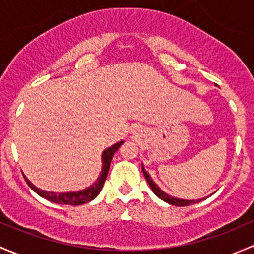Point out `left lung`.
I'll return each instance as SVG.
<instances>
[{"label": "left lung", "instance_id": "obj_1", "mask_svg": "<svg viewBox=\"0 0 254 254\" xmlns=\"http://www.w3.org/2000/svg\"><path fill=\"white\" fill-rule=\"evenodd\" d=\"M142 173H143V175H145L146 180H147L148 185L151 186L152 191L154 192V194H156V196H158L159 198L163 199V201H164V202H167V203L173 204V205H178V207H185V205H190V204L198 203V202L202 201V198H201V199H181V198H175V197L169 196V194L165 193L164 191H162L161 189H159L158 186H157V184L154 183L153 180H152L151 176H149L148 173L145 170V168H143V165H142ZM203 199H204V198H203Z\"/></svg>", "mask_w": 254, "mask_h": 254}]
</instances>
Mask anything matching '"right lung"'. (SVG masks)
<instances>
[{
  "label": "right lung",
  "instance_id": "obj_1",
  "mask_svg": "<svg viewBox=\"0 0 254 254\" xmlns=\"http://www.w3.org/2000/svg\"><path fill=\"white\" fill-rule=\"evenodd\" d=\"M123 145V141H119L118 143H114L113 146L105 149L102 153V170H101V174L96 180V183H93L91 186H89L87 189L81 191L76 192H64V193H56V192H49L44 191L37 189L35 185L30 183V181L26 179V176L24 175V179H25L26 184L33 189L34 191L36 192L39 196H41L42 198L47 199V201L53 202V203L57 204H70V205H80L85 204L87 202H91L92 199H95L96 197L98 196L101 190L103 188V184H105L107 174H108L109 165H111L112 158H113L114 153L117 152L120 146Z\"/></svg>",
  "mask_w": 254,
  "mask_h": 254
}]
</instances>
